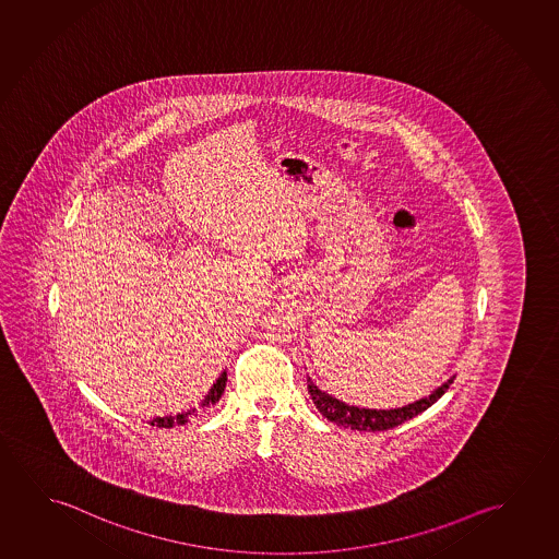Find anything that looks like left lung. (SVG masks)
Here are the masks:
<instances>
[{
    "label": "left lung",
    "mask_w": 559,
    "mask_h": 559,
    "mask_svg": "<svg viewBox=\"0 0 559 559\" xmlns=\"http://www.w3.org/2000/svg\"><path fill=\"white\" fill-rule=\"evenodd\" d=\"M454 377L449 381L441 384L439 389L433 390L426 399L417 400L414 404L402 406V408L394 409H369L357 408V406H347L346 402L330 396L326 392L312 384L310 379H307V389H309L310 399L314 402V406L319 408L320 414L330 419L332 424L337 426L349 427V429H357V431H386L392 427L402 426L404 421H408L417 414L426 412L431 404L443 396L447 389L451 386Z\"/></svg>",
    "instance_id": "1"
}]
</instances>
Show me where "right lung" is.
I'll list each match as a JSON object with an SVG mask.
<instances>
[{
  "mask_svg": "<svg viewBox=\"0 0 559 559\" xmlns=\"http://www.w3.org/2000/svg\"><path fill=\"white\" fill-rule=\"evenodd\" d=\"M225 382H227V372H222L219 374V379L215 381L210 392L205 394V399L202 400V404H200V412H205L207 408H212L213 404H217L219 399H222L223 390H225ZM192 414H198L195 409L192 412H185V414H177V416H165V417H155L153 421H151V426L157 427H173V426H185L188 421V416H192Z\"/></svg>",
  "mask_w": 559,
  "mask_h": 559,
  "instance_id": "1",
  "label": "right lung"
}]
</instances>
